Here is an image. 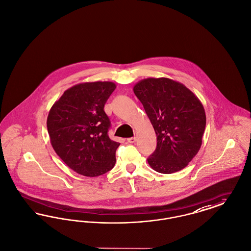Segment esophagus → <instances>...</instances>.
<instances>
[{"instance_id": "34e87169", "label": "esophagus", "mask_w": 251, "mask_h": 251, "mask_svg": "<svg viewBox=\"0 0 251 251\" xmlns=\"http://www.w3.org/2000/svg\"><path fill=\"white\" fill-rule=\"evenodd\" d=\"M135 142H136V138L135 137H132V138L127 139V142H129V143H134Z\"/></svg>"}]
</instances>
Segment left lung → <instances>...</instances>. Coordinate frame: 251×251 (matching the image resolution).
Here are the masks:
<instances>
[{"instance_id":"8db88e82","label":"left lung","mask_w":251,"mask_h":251,"mask_svg":"<svg viewBox=\"0 0 251 251\" xmlns=\"http://www.w3.org/2000/svg\"><path fill=\"white\" fill-rule=\"evenodd\" d=\"M156 134V149L147 159L157 173L185 168L202 142L206 116L200 99L184 84L168 77H148L133 88Z\"/></svg>"}]
</instances>
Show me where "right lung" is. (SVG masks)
<instances>
[{
    "label": "right lung",
    "mask_w": 251,
    "mask_h": 251,
    "mask_svg": "<svg viewBox=\"0 0 251 251\" xmlns=\"http://www.w3.org/2000/svg\"><path fill=\"white\" fill-rule=\"evenodd\" d=\"M111 81L78 83L65 91L50 109L47 127L56 153L78 175L96 177L116 162L119 142L108 136L104 106L115 90Z\"/></svg>",
    "instance_id": "obj_1"
}]
</instances>
